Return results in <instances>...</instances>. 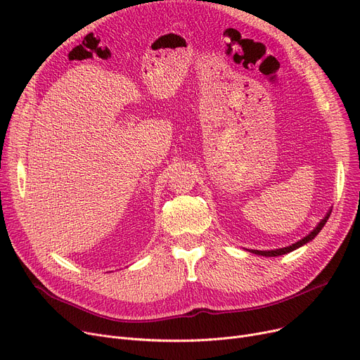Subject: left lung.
I'll return each instance as SVG.
<instances>
[{"mask_svg":"<svg viewBox=\"0 0 360 360\" xmlns=\"http://www.w3.org/2000/svg\"><path fill=\"white\" fill-rule=\"evenodd\" d=\"M330 214H331V212H328V214L321 220L319 223H318V226L316 228L308 235V236H305L304 239H300V240H297L296 243H292L290 247H286V248H280V250H273V251H258V250H251V252H254V254H257V255H262V257H278V255H283V254H288V252H292V251H295V250H297L299 247H302V245H305V243H308L309 240H312L319 232H321V229L324 228V224L327 223V220H328V217H330Z\"/></svg>","mask_w":360,"mask_h":360,"instance_id":"8db88e82","label":"left lung"}]
</instances>
